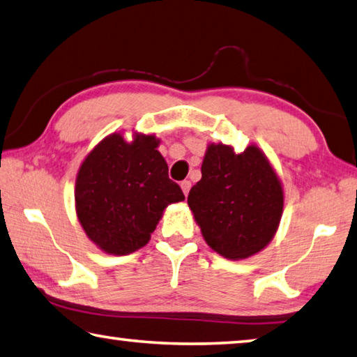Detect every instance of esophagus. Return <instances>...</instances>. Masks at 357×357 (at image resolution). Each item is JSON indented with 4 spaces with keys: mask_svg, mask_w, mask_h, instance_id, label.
<instances>
[{
    "mask_svg": "<svg viewBox=\"0 0 357 357\" xmlns=\"http://www.w3.org/2000/svg\"><path fill=\"white\" fill-rule=\"evenodd\" d=\"M190 187H192V183H190V181H183V183H181V189H183V192H184V195H185V197L189 195Z\"/></svg>",
    "mask_w": 357,
    "mask_h": 357,
    "instance_id": "1",
    "label": "esophagus"
}]
</instances>
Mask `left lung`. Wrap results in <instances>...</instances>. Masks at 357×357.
I'll list each match as a JSON object with an SVG mask.
<instances>
[{
    "label": "left lung",
    "mask_w": 357,
    "mask_h": 357,
    "mask_svg": "<svg viewBox=\"0 0 357 357\" xmlns=\"http://www.w3.org/2000/svg\"><path fill=\"white\" fill-rule=\"evenodd\" d=\"M187 203L206 243L220 256L238 261L264 250L275 237L284 192L256 145L236 154L229 145L211 144Z\"/></svg>",
    "instance_id": "left-lung-1"
}]
</instances>
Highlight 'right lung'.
<instances>
[{
	"label": "right lung",
	"instance_id": "1",
	"mask_svg": "<svg viewBox=\"0 0 357 357\" xmlns=\"http://www.w3.org/2000/svg\"><path fill=\"white\" fill-rule=\"evenodd\" d=\"M156 135L114 132L79 167L76 215L87 237L107 255L125 256L150 242L165 207L185 197L168 178Z\"/></svg>",
	"mask_w": 357,
	"mask_h": 357
}]
</instances>
